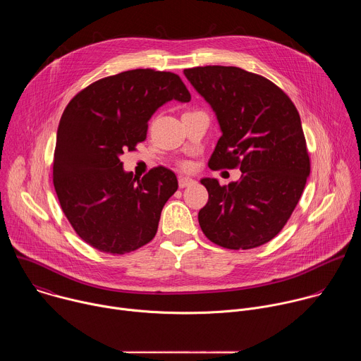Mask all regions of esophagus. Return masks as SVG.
Returning <instances> with one entry per match:
<instances>
[{"label":"esophagus","mask_w":361,"mask_h":361,"mask_svg":"<svg viewBox=\"0 0 361 361\" xmlns=\"http://www.w3.org/2000/svg\"><path fill=\"white\" fill-rule=\"evenodd\" d=\"M192 183H194V180L190 178V177H180V178H178V185H180V188H184V187H187V185H191Z\"/></svg>","instance_id":"obj_1"}]
</instances>
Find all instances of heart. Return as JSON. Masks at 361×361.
I'll return each mask as SVG.
<instances>
[{
    "label": "heart",
    "instance_id": "b5f03b06",
    "mask_svg": "<svg viewBox=\"0 0 361 361\" xmlns=\"http://www.w3.org/2000/svg\"><path fill=\"white\" fill-rule=\"evenodd\" d=\"M183 167H184V169H190V164L185 163V164H183Z\"/></svg>",
    "mask_w": 361,
    "mask_h": 361
}]
</instances>
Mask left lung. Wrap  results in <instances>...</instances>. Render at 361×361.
Segmentation results:
<instances>
[{"label":"left lung","instance_id":"1","mask_svg":"<svg viewBox=\"0 0 361 361\" xmlns=\"http://www.w3.org/2000/svg\"><path fill=\"white\" fill-rule=\"evenodd\" d=\"M184 75L212 106L223 133L209 167L241 170L228 185L201 180L209 201L198 213L200 227L224 248L263 245L283 230L310 176L300 114L280 87L243 68L205 66Z\"/></svg>","mask_w":361,"mask_h":361}]
</instances>
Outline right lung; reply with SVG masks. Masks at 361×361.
Here are the masks:
<instances>
[{
	"label": "right lung",
	"mask_w": 361,
	"mask_h": 361,
	"mask_svg": "<svg viewBox=\"0 0 361 361\" xmlns=\"http://www.w3.org/2000/svg\"><path fill=\"white\" fill-rule=\"evenodd\" d=\"M171 99H191L177 74L137 68L90 84L61 116L54 188L74 231L102 252L126 254L149 243L178 188L176 174L163 166L137 178L120 161L145 140L148 120Z\"/></svg>",
	"instance_id": "right-lung-1"
}]
</instances>
